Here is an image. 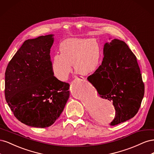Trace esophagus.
Wrapping results in <instances>:
<instances>
[{
	"instance_id": "1",
	"label": "esophagus",
	"mask_w": 154,
	"mask_h": 154,
	"mask_svg": "<svg viewBox=\"0 0 154 154\" xmlns=\"http://www.w3.org/2000/svg\"><path fill=\"white\" fill-rule=\"evenodd\" d=\"M77 79H78V80H83V77H80V78H76Z\"/></svg>"
}]
</instances>
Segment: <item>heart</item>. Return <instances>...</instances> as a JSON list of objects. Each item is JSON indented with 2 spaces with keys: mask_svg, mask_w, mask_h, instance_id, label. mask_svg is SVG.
Returning a JSON list of instances; mask_svg holds the SVG:
<instances>
[{
  "mask_svg": "<svg viewBox=\"0 0 154 154\" xmlns=\"http://www.w3.org/2000/svg\"><path fill=\"white\" fill-rule=\"evenodd\" d=\"M60 54L51 60L54 76L66 81L74 70L83 76L95 72L101 66L102 54L100 44L96 39L71 38L63 40L59 46Z\"/></svg>",
  "mask_w": 154,
  "mask_h": 154,
  "instance_id": "obj_1",
  "label": "heart"
}]
</instances>
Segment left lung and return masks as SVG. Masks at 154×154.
<instances>
[{"label": "left lung", "mask_w": 154, "mask_h": 154, "mask_svg": "<svg viewBox=\"0 0 154 154\" xmlns=\"http://www.w3.org/2000/svg\"><path fill=\"white\" fill-rule=\"evenodd\" d=\"M104 58L97 71L87 78L100 97L113 101L114 126L132 118L144 97V86L136 56L125 42L112 40L103 46Z\"/></svg>", "instance_id": "left-lung-1"}]
</instances>
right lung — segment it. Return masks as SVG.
I'll return each instance as SVG.
<instances>
[{
  "mask_svg": "<svg viewBox=\"0 0 154 154\" xmlns=\"http://www.w3.org/2000/svg\"><path fill=\"white\" fill-rule=\"evenodd\" d=\"M54 35L26 40L9 62L5 72V96L16 118L32 127L52 125L70 96L69 84L56 78L50 49Z\"/></svg>",
  "mask_w": 154,
  "mask_h": 154,
  "instance_id": "right-lung-1",
  "label": "right lung"
}]
</instances>
